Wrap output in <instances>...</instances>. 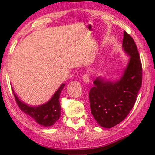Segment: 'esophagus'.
<instances>
[{
    "instance_id": "obj_1",
    "label": "esophagus",
    "mask_w": 155,
    "mask_h": 155,
    "mask_svg": "<svg viewBox=\"0 0 155 155\" xmlns=\"http://www.w3.org/2000/svg\"><path fill=\"white\" fill-rule=\"evenodd\" d=\"M82 79L85 83H89V82H90V75H89L88 74H87V73H86V74H84L82 76Z\"/></svg>"
}]
</instances>
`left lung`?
<instances>
[{
  "label": "left lung",
  "instance_id": "left-lung-1",
  "mask_svg": "<svg viewBox=\"0 0 155 155\" xmlns=\"http://www.w3.org/2000/svg\"><path fill=\"white\" fill-rule=\"evenodd\" d=\"M122 47L130 58L120 80L97 78L89 92L91 113L101 127L111 128L123 121L131 111L142 83V65L130 35L124 31Z\"/></svg>",
  "mask_w": 155,
  "mask_h": 155
}]
</instances>
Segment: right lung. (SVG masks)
<instances>
[{
    "mask_svg": "<svg viewBox=\"0 0 155 155\" xmlns=\"http://www.w3.org/2000/svg\"><path fill=\"white\" fill-rule=\"evenodd\" d=\"M64 87L65 84H63L47 104L38 106H31L24 104L17 97L13 90L12 91L19 108L24 113L34 119L35 122L41 125H43L44 127H49L56 123L60 117L61 107L60 105L59 98Z\"/></svg>",
    "mask_w": 155,
    "mask_h": 155,
    "instance_id": "right-lung-1",
    "label": "right lung"
}]
</instances>
